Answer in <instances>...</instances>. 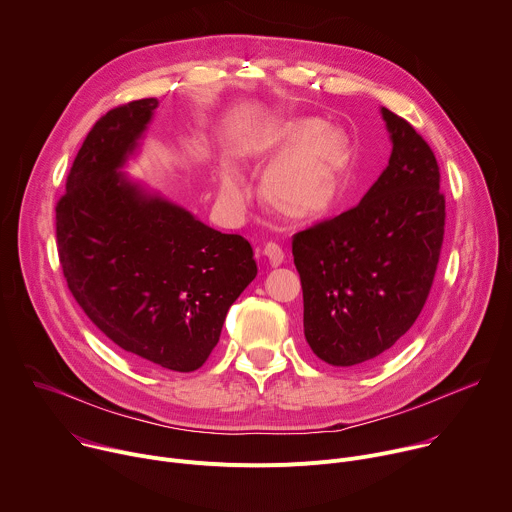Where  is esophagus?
I'll list each match as a JSON object with an SVG mask.
<instances>
[{
  "label": "esophagus",
  "instance_id": "esophagus-1",
  "mask_svg": "<svg viewBox=\"0 0 512 512\" xmlns=\"http://www.w3.org/2000/svg\"><path fill=\"white\" fill-rule=\"evenodd\" d=\"M263 255H265V259L269 261L271 267H279V265L283 263V259H285L283 249H281L277 243H267V245L263 247Z\"/></svg>",
  "mask_w": 512,
  "mask_h": 512
}]
</instances>
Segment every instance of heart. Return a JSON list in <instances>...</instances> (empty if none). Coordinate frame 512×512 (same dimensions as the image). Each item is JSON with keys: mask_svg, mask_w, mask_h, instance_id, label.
Here are the masks:
<instances>
[{"mask_svg": "<svg viewBox=\"0 0 512 512\" xmlns=\"http://www.w3.org/2000/svg\"><path fill=\"white\" fill-rule=\"evenodd\" d=\"M352 156L348 133L316 117H298L275 125L251 143L247 162L273 160L259 182L263 202L285 218L304 221L322 214L336 200ZM218 198L229 210H241L249 186L231 162L218 168Z\"/></svg>", "mask_w": 512, "mask_h": 512, "instance_id": "heart-1", "label": "heart"}]
</instances>
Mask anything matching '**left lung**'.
I'll return each mask as SVG.
<instances>
[{
	"instance_id": "obj_1",
	"label": "left lung",
	"mask_w": 512,
	"mask_h": 512,
	"mask_svg": "<svg viewBox=\"0 0 512 512\" xmlns=\"http://www.w3.org/2000/svg\"><path fill=\"white\" fill-rule=\"evenodd\" d=\"M391 158L362 200L294 235L312 352L348 369L387 354L417 320L444 241L446 200L425 139L381 107Z\"/></svg>"
}]
</instances>
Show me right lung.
Masks as SVG:
<instances>
[{"mask_svg":"<svg viewBox=\"0 0 512 512\" xmlns=\"http://www.w3.org/2000/svg\"><path fill=\"white\" fill-rule=\"evenodd\" d=\"M158 105L133 101L95 123L56 206V239L68 289L93 324L137 362L190 373L257 263L247 239L125 174Z\"/></svg>","mask_w":512,"mask_h":512,"instance_id":"add662e5","label":"right lung"}]
</instances>
